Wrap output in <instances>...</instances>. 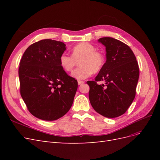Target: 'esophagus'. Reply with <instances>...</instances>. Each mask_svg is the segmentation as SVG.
Segmentation results:
<instances>
[{
  "label": "esophagus",
  "instance_id": "esophagus-1",
  "mask_svg": "<svg viewBox=\"0 0 160 160\" xmlns=\"http://www.w3.org/2000/svg\"><path fill=\"white\" fill-rule=\"evenodd\" d=\"M83 83H84V81H80V80H79V81H78V85H81L83 84Z\"/></svg>",
  "mask_w": 160,
  "mask_h": 160
}]
</instances>
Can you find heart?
<instances>
[{
  "label": "heart",
  "instance_id": "obj_1",
  "mask_svg": "<svg viewBox=\"0 0 160 160\" xmlns=\"http://www.w3.org/2000/svg\"><path fill=\"white\" fill-rule=\"evenodd\" d=\"M96 50V47L89 42H80L72 48L71 56L65 53L61 55L59 65L65 71L71 72L79 62V67L72 71L71 76L77 80L85 79L104 67L105 56Z\"/></svg>",
  "mask_w": 160,
  "mask_h": 160
}]
</instances>
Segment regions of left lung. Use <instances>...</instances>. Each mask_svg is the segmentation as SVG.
Instances as JSON below:
<instances>
[{"mask_svg":"<svg viewBox=\"0 0 160 160\" xmlns=\"http://www.w3.org/2000/svg\"><path fill=\"white\" fill-rule=\"evenodd\" d=\"M105 47L106 61L89 85V98L93 108L104 117L114 118L124 114L135 97L139 71L138 61L129 47L115 38L99 39ZM104 80L106 85L97 82Z\"/></svg>","mask_w":160,"mask_h":160,"instance_id":"1","label":"left lung"}]
</instances>
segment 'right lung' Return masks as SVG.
<instances>
[{"label":"right lung","mask_w":160,"mask_h":160,"mask_svg":"<svg viewBox=\"0 0 160 160\" xmlns=\"http://www.w3.org/2000/svg\"><path fill=\"white\" fill-rule=\"evenodd\" d=\"M64 42L43 39L28 47L18 69L20 93L29 112L45 121H55L68 112L78 88L77 81L59 65Z\"/></svg>","instance_id":"1"}]
</instances>
